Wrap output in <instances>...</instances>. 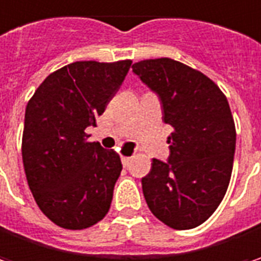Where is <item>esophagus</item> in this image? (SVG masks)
<instances>
[{
    "mask_svg": "<svg viewBox=\"0 0 261 261\" xmlns=\"http://www.w3.org/2000/svg\"><path fill=\"white\" fill-rule=\"evenodd\" d=\"M121 162H122L124 166H128V164L131 162V158L130 156H122V158H121Z\"/></svg>",
    "mask_w": 261,
    "mask_h": 261,
    "instance_id": "esophagus-1",
    "label": "esophagus"
}]
</instances>
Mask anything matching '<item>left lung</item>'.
<instances>
[{"label":"left lung","mask_w":261,"mask_h":261,"mask_svg":"<svg viewBox=\"0 0 261 261\" xmlns=\"http://www.w3.org/2000/svg\"><path fill=\"white\" fill-rule=\"evenodd\" d=\"M133 73L158 93L162 119L172 127L168 161L153 159L142 178L146 203L169 228H196L231 181L237 133L228 99L207 75L171 58L139 61Z\"/></svg>","instance_id":"obj_1"}]
</instances>
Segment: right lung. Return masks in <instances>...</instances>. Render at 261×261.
<instances>
[{
  "instance_id": "add662e5",
  "label": "right lung",
  "mask_w": 261,
  "mask_h": 261,
  "mask_svg": "<svg viewBox=\"0 0 261 261\" xmlns=\"http://www.w3.org/2000/svg\"><path fill=\"white\" fill-rule=\"evenodd\" d=\"M75 61L51 73L30 97L21 139L28 184L42 213L64 229H86L102 221L122 164L118 153L89 142L131 67Z\"/></svg>"
}]
</instances>
